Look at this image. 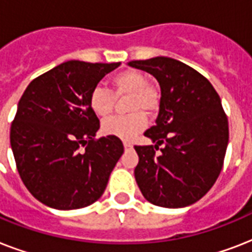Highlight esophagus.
<instances>
[{"label": "esophagus", "mask_w": 252, "mask_h": 252, "mask_svg": "<svg viewBox=\"0 0 252 252\" xmlns=\"http://www.w3.org/2000/svg\"><path fill=\"white\" fill-rule=\"evenodd\" d=\"M124 148H126V150H129L133 148V145H132L130 142H124Z\"/></svg>", "instance_id": "34e87169"}]
</instances>
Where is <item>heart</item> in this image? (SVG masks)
Masks as SVG:
<instances>
[{
    "label": "heart",
    "instance_id": "obj_1",
    "mask_svg": "<svg viewBox=\"0 0 252 252\" xmlns=\"http://www.w3.org/2000/svg\"><path fill=\"white\" fill-rule=\"evenodd\" d=\"M128 96L126 110L130 115L124 118H111L102 124V132L106 136L118 137L123 141H132L146 128V114H153L159 106V91L148 84L144 73L136 69H126L118 73L111 80V91L100 86L94 87L89 95V106L99 118H107L112 114L115 99Z\"/></svg>",
    "mask_w": 252,
    "mask_h": 252
}]
</instances>
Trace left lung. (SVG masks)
<instances>
[{
	"instance_id": "8db88e82",
	"label": "left lung",
	"mask_w": 252,
	"mask_h": 252,
	"mask_svg": "<svg viewBox=\"0 0 252 252\" xmlns=\"http://www.w3.org/2000/svg\"><path fill=\"white\" fill-rule=\"evenodd\" d=\"M128 65L150 73L161 87L156 126L145 132L156 145L134 146L140 191L158 207H188L211 189L222 168L229 124L221 99L205 77L175 59L159 56Z\"/></svg>"
}]
</instances>
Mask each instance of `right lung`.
I'll use <instances>...</instances> for the list:
<instances>
[{"label": "right lung", "instance_id": "1", "mask_svg": "<svg viewBox=\"0 0 252 252\" xmlns=\"http://www.w3.org/2000/svg\"><path fill=\"white\" fill-rule=\"evenodd\" d=\"M119 65L66 61L31 81L22 95L10 145L22 182L40 203L69 211L103 195L124 146L112 136L95 140L99 119L89 95Z\"/></svg>", "mask_w": 252, "mask_h": 252}]
</instances>
